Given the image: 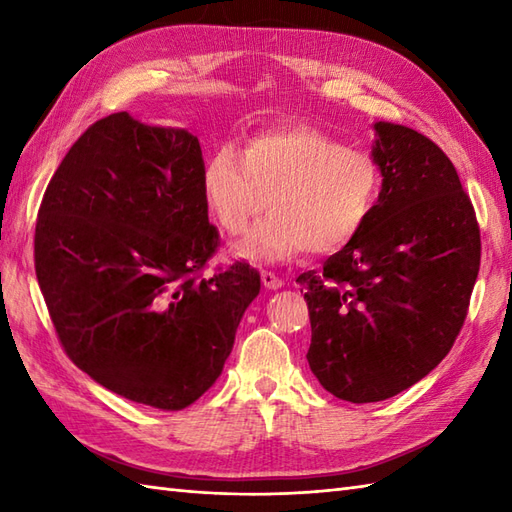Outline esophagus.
<instances>
[{"label": "esophagus", "instance_id": "1", "mask_svg": "<svg viewBox=\"0 0 512 512\" xmlns=\"http://www.w3.org/2000/svg\"><path fill=\"white\" fill-rule=\"evenodd\" d=\"M262 284L268 290H277V288L284 286V281H281V277H277L275 273H270V270H262Z\"/></svg>", "mask_w": 512, "mask_h": 512}]
</instances>
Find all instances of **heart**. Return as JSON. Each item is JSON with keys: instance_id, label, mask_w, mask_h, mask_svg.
I'll return each mask as SVG.
<instances>
[{"instance_id": "obj_1", "label": "heart", "mask_w": 512, "mask_h": 512, "mask_svg": "<svg viewBox=\"0 0 512 512\" xmlns=\"http://www.w3.org/2000/svg\"><path fill=\"white\" fill-rule=\"evenodd\" d=\"M202 195L217 226L242 233L233 253L257 264L288 262L308 250L330 255L361 231L378 198L380 171L363 149L312 125H277L250 136L242 154L215 149L202 167Z\"/></svg>"}]
</instances>
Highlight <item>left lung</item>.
Segmentation results:
<instances>
[{"instance_id": "1", "label": "left lung", "mask_w": 512, "mask_h": 512, "mask_svg": "<svg viewBox=\"0 0 512 512\" xmlns=\"http://www.w3.org/2000/svg\"><path fill=\"white\" fill-rule=\"evenodd\" d=\"M383 176L361 231L306 290L308 363L323 389L378 402L427 376L449 354L480 273V226L447 154L416 129L376 123Z\"/></svg>"}]
</instances>
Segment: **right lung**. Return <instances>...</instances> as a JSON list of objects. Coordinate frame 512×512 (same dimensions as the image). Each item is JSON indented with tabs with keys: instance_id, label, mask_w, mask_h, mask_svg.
<instances>
[{
	"instance_id": "1",
	"label": "right lung",
	"mask_w": 512,
	"mask_h": 512,
	"mask_svg": "<svg viewBox=\"0 0 512 512\" xmlns=\"http://www.w3.org/2000/svg\"><path fill=\"white\" fill-rule=\"evenodd\" d=\"M187 129L118 112L85 129L48 184L35 270L70 361L127 400L189 407L222 374L255 268L202 277L220 246Z\"/></svg>"
}]
</instances>
